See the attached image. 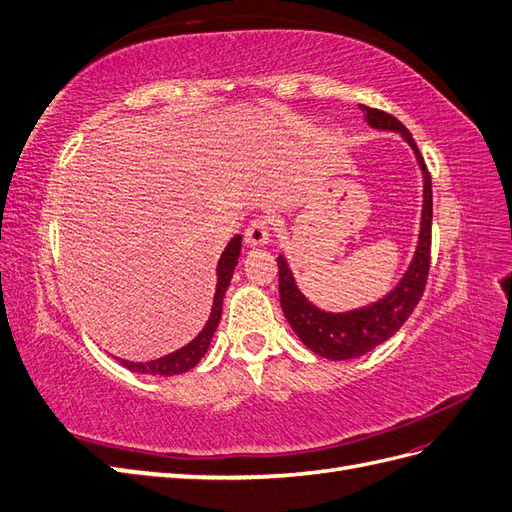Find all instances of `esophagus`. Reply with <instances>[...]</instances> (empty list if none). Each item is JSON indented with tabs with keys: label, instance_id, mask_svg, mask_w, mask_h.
<instances>
[{
	"label": "esophagus",
	"instance_id": "obj_1",
	"mask_svg": "<svg viewBox=\"0 0 512 512\" xmlns=\"http://www.w3.org/2000/svg\"><path fill=\"white\" fill-rule=\"evenodd\" d=\"M269 235H271V224L269 218L265 215H260V218H254L245 230V243L252 245V247H260V245H267L269 243Z\"/></svg>",
	"mask_w": 512,
	"mask_h": 512
}]
</instances>
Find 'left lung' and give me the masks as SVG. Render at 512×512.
Here are the masks:
<instances>
[{
    "mask_svg": "<svg viewBox=\"0 0 512 512\" xmlns=\"http://www.w3.org/2000/svg\"><path fill=\"white\" fill-rule=\"evenodd\" d=\"M361 111L365 113V119L371 128L399 132L406 138V143L414 149V156L418 160V166L423 170L425 179L423 220L421 235H418L416 243V254L406 275L401 277V282L378 303H371L361 309H352V312L344 314L324 312V309H318L316 305L309 303L297 288V284H294V277L286 265L284 256H277V269H280V303L288 324L309 350L331 361L356 359V356L374 350L401 329V324L410 318L416 303L423 297L431 260L433 198L431 177L421 151H418L410 130L399 119L384 111H378V108H369L363 104Z\"/></svg>",
    "mask_w": 512,
    "mask_h": 512,
    "instance_id": "left-lung-1",
    "label": "left lung"
}]
</instances>
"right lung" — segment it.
I'll use <instances>...</instances> for the list:
<instances>
[{
    "label": "right lung",
    "mask_w": 512,
    "mask_h": 512,
    "mask_svg": "<svg viewBox=\"0 0 512 512\" xmlns=\"http://www.w3.org/2000/svg\"><path fill=\"white\" fill-rule=\"evenodd\" d=\"M241 254V235L232 237L230 243L226 245V250L222 252V258L218 262V288H215V297H213V307H211V316L205 324V329L200 331L188 346H183L181 350L166 354L162 359L149 361V363H132V361H121L123 367H128L130 371H138V374H151V376H177L183 374V371L192 369L200 359H203L205 352L209 350L211 337L218 329L220 318H222V301H224V292L232 280V273H235L237 260Z\"/></svg>",
    "instance_id": "obj_1"
}]
</instances>
